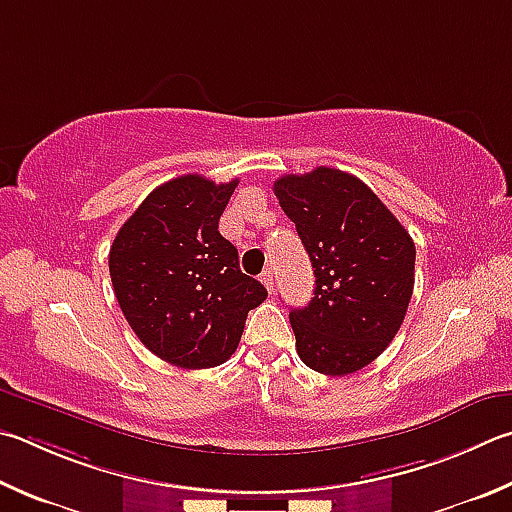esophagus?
Here are the masks:
<instances>
[{"label":"esophagus","instance_id":"34e87169","mask_svg":"<svg viewBox=\"0 0 512 512\" xmlns=\"http://www.w3.org/2000/svg\"><path fill=\"white\" fill-rule=\"evenodd\" d=\"M262 277V284L268 288V291H273V286H275V277H273V268H266V271L259 275Z\"/></svg>","mask_w":512,"mask_h":512}]
</instances>
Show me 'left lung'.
Returning a JSON list of instances; mask_svg holds the SVG:
<instances>
[{
  "label": "left lung",
  "instance_id": "obj_1",
  "mask_svg": "<svg viewBox=\"0 0 512 512\" xmlns=\"http://www.w3.org/2000/svg\"><path fill=\"white\" fill-rule=\"evenodd\" d=\"M273 190L315 275L309 306L288 313L297 353L320 374H353L401 329L414 291V241L358 176L336 167L286 174Z\"/></svg>",
  "mask_w": 512,
  "mask_h": 512
}]
</instances>
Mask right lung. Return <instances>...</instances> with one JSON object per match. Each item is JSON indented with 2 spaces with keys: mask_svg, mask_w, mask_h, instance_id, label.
Returning <instances> with one entry per match:
<instances>
[{
  "mask_svg": "<svg viewBox=\"0 0 512 512\" xmlns=\"http://www.w3.org/2000/svg\"><path fill=\"white\" fill-rule=\"evenodd\" d=\"M239 179L183 174L159 185L109 250L116 300L138 340L183 369H208L235 353L246 315L266 288L241 273L219 217Z\"/></svg>",
  "mask_w": 512,
  "mask_h": 512,
  "instance_id": "right-lung-1",
  "label": "right lung"
}]
</instances>
